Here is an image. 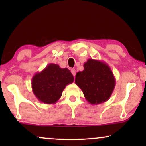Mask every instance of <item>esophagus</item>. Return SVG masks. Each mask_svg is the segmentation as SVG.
I'll list each match as a JSON object with an SVG mask.
<instances>
[{
    "label": "esophagus",
    "instance_id": "obj_1",
    "mask_svg": "<svg viewBox=\"0 0 146 146\" xmlns=\"http://www.w3.org/2000/svg\"><path fill=\"white\" fill-rule=\"evenodd\" d=\"M71 71L72 74H73V76H75V74H76V72H75V68H71Z\"/></svg>",
    "mask_w": 146,
    "mask_h": 146
}]
</instances>
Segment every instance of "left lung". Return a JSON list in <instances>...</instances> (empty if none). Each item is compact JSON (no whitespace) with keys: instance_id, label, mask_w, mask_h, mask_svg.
Returning <instances> with one entry per match:
<instances>
[{"instance_id":"left-lung-1","label":"left lung","mask_w":146,"mask_h":146,"mask_svg":"<svg viewBox=\"0 0 146 146\" xmlns=\"http://www.w3.org/2000/svg\"><path fill=\"white\" fill-rule=\"evenodd\" d=\"M75 82L82 90L88 103L95 105L107 101L116 84L110 66L93 59H88L84 64V70L76 73Z\"/></svg>"}]
</instances>
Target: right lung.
Instances as JSON below:
<instances>
[{
    "mask_svg": "<svg viewBox=\"0 0 146 146\" xmlns=\"http://www.w3.org/2000/svg\"><path fill=\"white\" fill-rule=\"evenodd\" d=\"M74 81L67 68H62L57 64H49L31 79L33 94L40 102L47 104H56L61 98L66 85Z\"/></svg>",
    "mask_w": 146,
    "mask_h": 146,
    "instance_id": "add662e5",
    "label": "right lung"
}]
</instances>
